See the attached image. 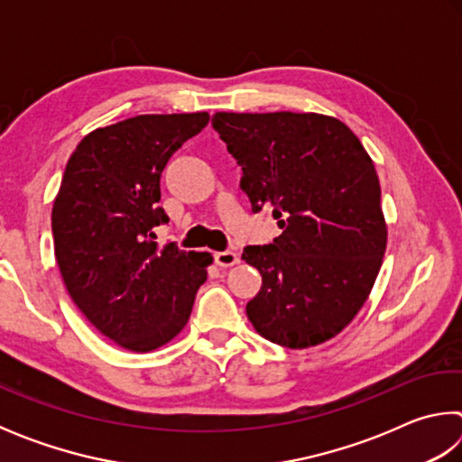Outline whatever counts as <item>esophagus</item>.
Here are the masks:
<instances>
[{
	"label": "esophagus",
	"mask_w": 462,
	"mask_h": 462,
	"mask_svg": "<svg viewBox=\"0 0 462 462\" xmlns=\"http://www.w3.org/2000/svg\"><path fill=\"white\" fill-rule=\"evenodd\" d=\"M214 261H216L217 267L228 269V267H234V264H238L240 256L236 253H232V250H224V253H216L214 254Z\"/></svg>",
	"instance_id": "1"
}]
</instances>
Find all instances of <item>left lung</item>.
Wrapping results in <instances>:
<instances>
[{
	"mask_svg": "<svg viewBox=\"0 0 462 462\" xmlns=\"http://www.w3.org/2000/svg\"><path fill=\"white\" fill-rule=\"evenodd\" d=\"M214 130L242 169L253 212L281 228L246 246L261 291L246 303L254 330L310 348L353 322L379 275L387 222L373 159L346 124L324 114L217 112Z\"/></svg>",
	"mask_w": 462,
	"mask_h": 462,
	"instance_id": "left-lung-1",
	"label": "left lung"
}]
</instances>
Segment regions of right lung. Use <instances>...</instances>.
I'll return each mask as SVG.
<instances>
[{"instance_id": "1", "label": "right lung", "mask_w": 462, "mask_h": 462, "mask_svg": "<svg viewBox=\"0 0 462 462\" xmlns=\"http://www.w3.org/2000/svg\"><path fill=\"white\" fill-rule=\"evenodd\" d=\"M209 114H144L89 132L52 203L54 256L75 306L132 353L165 346L191 316L209 253L159 246L161 175Z\"/></svg>"}]
</instances>
